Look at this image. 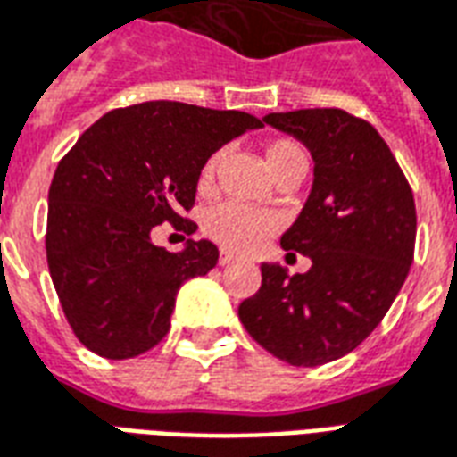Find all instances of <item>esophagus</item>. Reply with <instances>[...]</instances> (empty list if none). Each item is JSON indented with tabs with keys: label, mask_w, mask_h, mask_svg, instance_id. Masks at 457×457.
I'll use <instances>...</instances> for the list:
<instances>
[{
	"label": "esophagus",
	"mask_w": 457,
	"mask_h": 457,
	"mask_svg": "<svg viewBox=\"0 0 457 457\" xmlns=\"http://www.w3.org/2000/svg\"><path fill=\"white\" fill-rule=\"evenodd\" d=\"M235 262H237V256H232L229 252H220V259H218L220 266H229V263H235Z\"/></svg>",
	"instance_id": "1"
}]
</instances>
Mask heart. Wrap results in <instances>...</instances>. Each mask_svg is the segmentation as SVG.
I'll return each mask as SVG.
<instances>
[{
	"label": "heart",
	"instance_id": "b5f03b06",
	"mask_svg": "<svg viewBox=\"0 0 457 457\" xmlns=\"http://www.w3.org/2000/svg\"><path fill=\"white\" fill-rule=\"evenodd\" d=\"M263 152H266L269 169L278 181L286 177H305L310 157H307L305 147L293 137H276V140L266 145ZM225 160H228L225 147H220V150L211 152L205 157V162L201 164V171H198V188L203 194H208L215 186V179H218ZM278 225L280 222L276 212L262 211V208H254V205H245V203L235 201L212 205L203 218V232L215 245L228 249V252H237V254L256 249L263 239L271 237L273 232L278 229Z\"/></svg>",
	"mask_w": 457,
	"mask_h": 457
}]
</instances>
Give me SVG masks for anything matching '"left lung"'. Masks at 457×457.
I'll list each match as a JSON object with an SVG mask.
<instances>
[{"instance_id": "left-lung-1", "label": "left lung", "mask_w": 457, "mask_h": 457, "mask_svg": "<svg viewBox=\"0 0 457 457\" xmlns=\"http://www.w3.org/2000/svg\"><path fill=\"white\" fill-rule=\"evenodd\" d=\"M263 120L312 152L314 184L280 246L312 259L288 276L263 263L262 288L239 305L249 337L290 366H322L370 337L414 262V194L373 125L341 108ZM288 254V256H290Z\"/></svg>"}]
</instances>
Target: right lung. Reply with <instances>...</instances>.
Returning <instances> with one entry per match:
<instances>
[{
    "instance_id": "obj_1",
    "label": "right lung",
    "mask_w": 457,
    "mask_h": 457,
    "mask_svg": "<svg viewBox=\"0 0 457 457\" xmlns=\"http://www.w3.org/2000/svg\"><path fill=\"white\" fill-rule=\"evenodd\" d=\"M245 111L145 101L108 111L60 160L48 194L46 254L77 339L123 361L169 332L179 288L218 263L201 239L171 254L152 242L162 222L191 235L198 171L211 152L262 128Z\"/></svg>"
}]
</instances>
